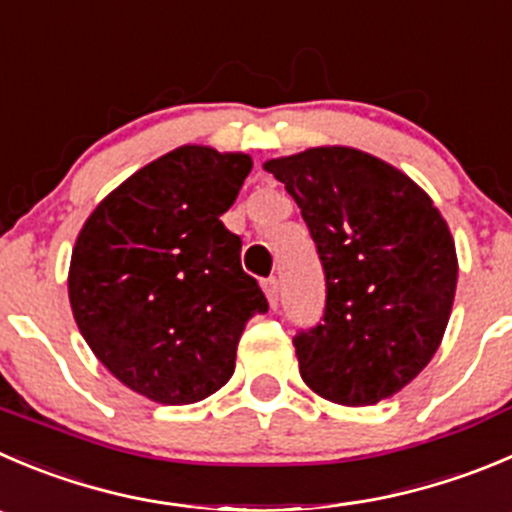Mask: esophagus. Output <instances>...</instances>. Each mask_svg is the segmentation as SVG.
Returning a JSON list of instances; mask_svg holds the SVG:
<instances>
[{"label": "esophagus", "instance_id": "esophagus-1", "mask_svg": "<svg viewBox=\"0 0 512 512\" xmlns=\"http://www.w3.org/2000/svg\"><path fill=\"white\" fill-rule=\"evenodd\" d=\"M262 290H265L270 307H277V300H280V282L275 277H267V280H262Z\"/></svg>", "mask_w": 512, "mask_h": 512}]
</instances>
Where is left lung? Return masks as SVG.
Here are the masks:
<instances>
[{
    "label": "left lung",
    "mask_w": 512,
    "mask_h": 512,
    "mask_svg": "<svg viewBox=\"0 0 512 512\" xmlns=\"http://www.w3.org/2000/svg\"><path fill=\"white\" fill-rule=\"evenodd\" d=\"M262 167L297 202L325 270V317L292 340L302 380L350 408L393 398L433 360L453 312L448 222L405 172L355 147Z\"/></svg>",
    "instance_id": "obj_1"
}]
</instances>
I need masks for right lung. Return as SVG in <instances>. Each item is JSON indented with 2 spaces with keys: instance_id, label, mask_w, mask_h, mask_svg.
<instances>
[{
  "instance_id": "obj_1",
  "label": "right lung",
  "mask_w": 512,
  "mask_h": 512,
  "mask_svg": "<svg viewBox=\"0 0 512 512\" xmlns=\"http://www.w3.org/2000/svg\"><path fill=\"white\" fill-rule=\"evenodd\" d=\"M252 170L245 152L182 145L92 210L69 262V305L97 360L152 403L210 398L235 372L247 320L267 312L220 217Z\"/></svg>"
}]
</instances>
